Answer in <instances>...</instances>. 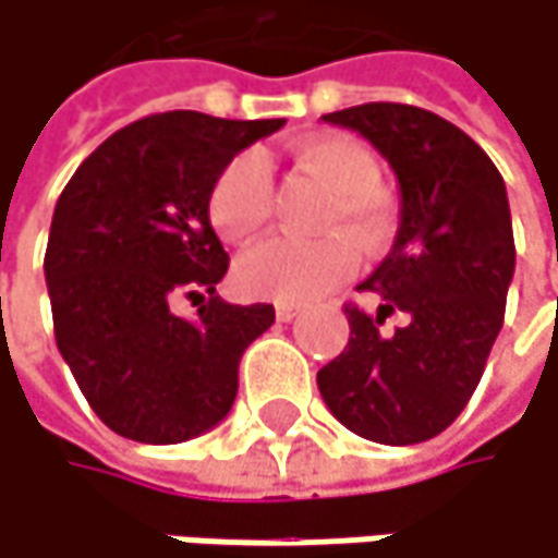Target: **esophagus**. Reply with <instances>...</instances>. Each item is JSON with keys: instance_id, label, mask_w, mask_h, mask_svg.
<instances>
[{"instance_id": "esophagus-1", "label": "esophagus", "mask_w": 558, "mask_h": 558, "mask_svg": "<svg viewBox=\"0 0 558 558\" xmlns=\"http://www.w3.org/2000/svg\"><path fill=\"white\" fill-rule=\"evenodd\" d=\"M274 314H277V320H281V324H291V320H298L304 314V307L301 304H277Z\"/></svg>"}]
</instances>
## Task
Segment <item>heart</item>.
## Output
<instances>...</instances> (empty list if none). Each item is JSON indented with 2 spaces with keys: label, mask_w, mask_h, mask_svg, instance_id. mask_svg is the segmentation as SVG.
Instances as JSON below:
<instances>
[{
  "label": "heart",
  "mask_w": 558,
  "mask_h": 558,
  "mask_svg": "<svg viewBox=\"0 0 558 558\" xmlns=\"http://www.w3.org/2000/svg\"><path fill=\"white\" fill-rule=\"evenodd\" d=\"M294 169L330 189V198L317 215L320 228H353L369 247L386 238V208L376 192L379 162L363 143L350 136H314L294 149ZM267 218V162L254 153H238L208 192V221L225 241L244 244ZM356 267L360 247L343 231L320 238H270L238 260V284L251 298L304 304L343 284Z\"/></svg>",
  "instance_id": "heart-1"
}]
</instances>
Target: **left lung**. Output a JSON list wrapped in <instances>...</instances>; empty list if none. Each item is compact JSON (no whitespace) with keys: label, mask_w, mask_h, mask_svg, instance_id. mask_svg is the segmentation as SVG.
I'll return each mask as SVG.
<instances>
[{"label":"left lung","mask_w":558,"mask_h":558,"mask_svg":"<svg viewBox=\"0 0 558 558\" xmlns=\"http://www.w3.org/2000/svg\"><path fill=\"white\" fill-rule=\"evenodd\" d=\"M366 136L402 189L392 251L347 304L350 343L317 373L327 409L360 438L418 445L471 402L504 327L513 281L507 185L490 156L445 117L412 104H360L324 117ZM402 313L396 331L381 327Z\"/></svg>","instance_id":"8db88e82"}]
</instances>
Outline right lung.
Returning a JSON list of instances; mask_svg holds the SVG:
<instances>
[{"mask_svg": "<svg viewBox=\"0 0 558 558\" xmlns=\"http://www.w3.org/2000/svg\"><path fill=\"white\" fill-rule=\"evenodd\" d=\"M281 126L153 113L107 136L64 185L45 251L54 340L110 432L179 445L231 412L241 353L274 307L215 294L228 254L208 192L244 146ZM179 296L203 304L195 322L171 314Z\"/></svg>", "mask_w": 558, "mask_h": 558, "instance_id": "right-lung-1", "label": "right lung"}]
</instances>
